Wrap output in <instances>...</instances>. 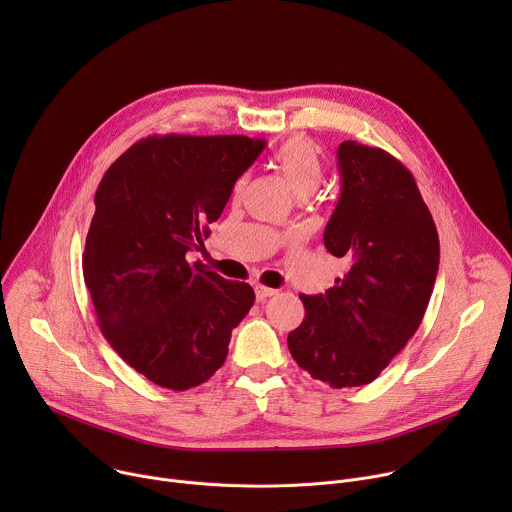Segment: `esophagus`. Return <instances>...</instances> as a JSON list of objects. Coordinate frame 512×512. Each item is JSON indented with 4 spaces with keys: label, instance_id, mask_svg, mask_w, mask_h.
<instances>
[{
    "label": "esophagus",
    "instance_id": "34e87169",
    "mask_svg": "<svg viewBox=\"0 0 512 512\" xmlns=\"http://www.w3.org/2000/svg\"><path fill=\"white\" fill-rule=\"evenodd\" d=\"M277 291L275 289H271V287H265V285H255V296H257V300L259 302H263V300H267V298H271V296H275Z\"/></svg>",
    "mask_w": 512,
    "mask_h": 512
}]
</instances>
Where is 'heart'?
I'll list each match as a JSON object with an SVG mask.
<instances>
[{"mask_svg": "<svg viewBox=\"0 0 512 512\" xmlns=\"http://www.w3.org/2000/svg\"><path fill=\"white\" fill-rule=\"evenodd\" d=\"M273 166L277 168V172L283 176L291 192H294L298 198L314 194L324 178V168H322L318 148L314 145V141L302 135L289 137L281 145L273 156ZM243 184L245 180L239 182V188Z\"/></svg>", "mask_w": 512, "mask_h": 512, "instance_id": "1", "label": "heart"}]
</instances>
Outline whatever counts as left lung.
<instances>
[{
	"mask_svg": "<svg viewBox=\"0 0 512 512\" xmlns=\"http://www.w3.org/2000/svg\"><path fill=\"white\" fill-rule=\"evenodd\" d=\"M340 198L324 245L348 265L320 296H300L304 322L291 356L334 389L375 381L417 332L429 304L440 239L411 172L381 148L338 145Z\"/></svg>",
	"mask_w": 512,
	"mask_h": 512,
	"instance_id": "obj_1",
	"label": "left lung"
}]
</instances>
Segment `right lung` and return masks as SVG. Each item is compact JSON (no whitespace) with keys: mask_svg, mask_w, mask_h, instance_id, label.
I'll use <instances>...</instances> for the list:
<instances>
[{"mask_svg":"<svg viewBox=\"0 0 512 512\" xmlns=\"http://www.w3.org/2000/svg\"><path fill=\"white\" fill-rule=\"evenodd\" d=\"M263 148L247 135H152L119 156L97 188L83 277L99 328L160 387L208 381L255 302L249 283L190 265L186 253L202 247Z\"/></svg>","mask_w":512,"mask_h":512,"instance_id":"1","label":"right lung"}]
</instances>
